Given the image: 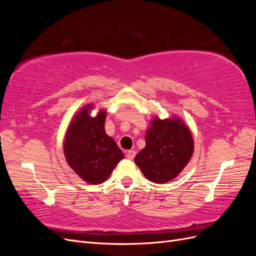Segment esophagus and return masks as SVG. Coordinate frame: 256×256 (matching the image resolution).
<instances>
[{
	"mask_svg": "<svg viewBox=\"0 0 256 256\" xmlns=\"http://www.w3.org/2000/svg\"><path fill=\"white\" fill-rule=\"evenodd\" d=\"M136 150H128L127 152V158L128 159H130V160H132L134 157H136Z\"/></svg>",
	"mask_w": 256,
	"mask_h": 256,
	"instance_id": "obj_1",
	"label": "esophagus"
}]
</instances>
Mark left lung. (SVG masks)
Returning a JSON list of instances; mask_svg holds the SVG:
<instances>
[{
    "instance_id": "left-lung-1",
    "label": "left lung",
    "mask_w": 256,
    "mask_h": 256,
    "mask_svg": "<svg viewBox=\"0 0 256 256\" xmlns=\"http://www.w3.org/2000/svg\"><path fill=\"white\" fill-rule=\"evenodd\" d=\"M145 142L134 162L147 180L156 184H166L178 176L194 150L189 128L178 118H154L146 131Z\"/></svg>"
}]
</instances>
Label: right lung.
I'll return each instance as SVG.
<instances>
[{"label": "right lung", "mask_w": 256, "mask_h": 256, "mask_svg": "<svg viewBox=\"0 0 256 256\" xmlns=\"http://www.w3.org/2000/svg\"><path fill=\"white\" fill-rule=\"evenodd\" d=\"M88 104L76 113L69 125L64 154L67 164L84 182L102 184L110 177L114 168L125 157L118 144L104 131L106 112L99 111L90 118Z\"/></svg>", "instance_id": "add662e5"}]
</instances>
